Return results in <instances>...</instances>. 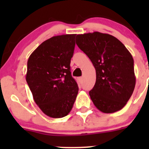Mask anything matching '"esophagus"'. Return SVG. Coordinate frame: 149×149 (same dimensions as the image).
Instances as JSON below:
<instances>
[{"label":"esophagus","mask_w":149,"mask_h":149,"mask_svg":"<svg viewBox=\"0 0 149 149\" xmlns=\"http://www.w3.org/2000/svg\"><path fill=\"white\" fill-rule=\"evenodd\" d=\"M79 82H82V81H83V78L79 77Z\"/></svg>","instance_id":"1"}]
</instances>
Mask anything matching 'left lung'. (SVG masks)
<instances>
[{
  "label": "left lung",
  "mask_w": 149,
  "mask_h": 149,
  "mask_svg": "<svg viewBox=\"0 0 149 149\" xmlns=\"http://www.w3.org/2000/svg\"><path fill=\"white\" fill-rule=\"evenodd\" d=\"M76 41L95 68L96 83L89 91L94 104L104 113L120 110L136 86L131 54L116 37L98 31L78 34Z\"/></svg>",
  "instance_id": "8db88e82"
}]
</instances>
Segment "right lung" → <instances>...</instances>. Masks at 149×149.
<instances>
[{"label": "right lung", "instance_id": "right-lung-1", "mask_svg": "<svg viewBox=\"0 0 149 149\" xmlns=\"http://www.w3.org/2000/svg\"><path fill=\"white\" fill-rule=\"evenodd\" d=\"M76 34L55 36L29 58L26 80L35 103L47 116L61 118L71 111L79 87L70 73Z\"/></svg>", "mask_w": 149, "mask_h": 149}]
</instances>
